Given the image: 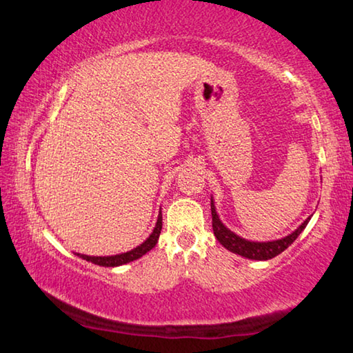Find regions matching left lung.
<instances>
[{"instance_id": "8db88e82", "label": "left lung", "mask_w": 353, "mask_h": 353, "mask_svg": "<svg viewBox=\"0 0 353 353\" xmlns=\"http://www.w3.org/2000/svg\"><path fill=\"white\" fill-rule=\"evenodd\" d=\"M211 212H212L214 236L217 237L219 242L223 245L228 251L236 252V254L246 259H251V261H268V259H273L277 254H281L282 251H285L288 246L299 237V234L305 230V226L312 219L308 217L304 223L298 228V230L279 240H271V242H251V240H246L243 237L237 236L236 232H232L230 228H226L223 223H221L219 214L215 211L212 196H211Z\"/></svg>"}]
</instances>
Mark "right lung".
<instances>
[{
  "label": "right lung",
  "mask_w": 353,
  "mask_h": 353,
  "mask_svg": "<svg viewBox=\"0 0 353 353\" xmlns=\"http://www.w3.org/2000/svg\"><path fill=\"white\" fill-rule=\"evenodd\" d=\"M161 230H163V214L159 212L158 215V220H157V225H154L153 231L150 236L147 237L145 242H142L139 246H136L132 251H127V252H122V254H116V256H86V254H79V257H82L83 261H88L91 263H96L99 267H119V265H125L128 262H133L136 259H139L145 254V252L150 251L152 248H154V245H157L158 239H159V234Z\"/></svg>",
  "instance_id": "1"
}]
</instances>
